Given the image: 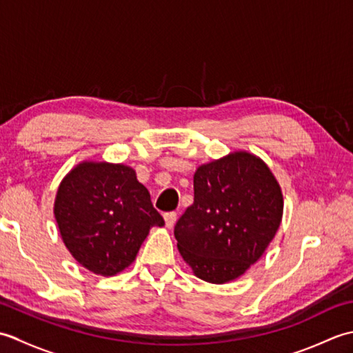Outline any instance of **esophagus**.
<instances>
[{"label":"esophagus","mask_w":353,"mask_h":353,"mask_svg":"<svg viewBox=\"0 0 353 353\" xmlns=\"http://www.w3.org/2000/svg\"><path fill=\"white\" fill-rule=\"evenodd\" d=\"M163 219H165V226H167L168 229H171L176 224L177 214L176 212H167V214L163 215Z\"/></svg>","instance_id":"34e87169"}]
</instances>
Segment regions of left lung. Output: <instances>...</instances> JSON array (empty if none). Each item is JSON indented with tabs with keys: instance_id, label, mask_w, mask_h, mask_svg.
I'll return each instance as SVG.
<instances>
[{
	"instance_id": "left-lung-1",
	"label": "left lung",
	"mask_w": 353,
	"mask_h": 353,
	"mask_svg": "<svg viewBox=\"0 0 353 353\" xmlns=\"http://www.w3.org/2000/svg\"><path fill=\"white\" fill-rule=\"evenodd\" d=\"M282 212L281 186L267 163L229 153L194 174V203L174 228L177 249L200 279L230 282L264 254Z\"/></svg>"
}]
</instances>
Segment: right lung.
I'll return each mask as SVG.
<instances>
[{"mask_svg": "<svg viewBox=\"0 0 353 353\" xmlns=\"http://www.w3.org/2000/svg\"><path fill=\"white\" fill-rule=\"evenodd\" d=\"M54 216L74 259L100 276H115L129 267L150 229L165 224L133 168L92 161L63 177Z\"/></svg>", "mask_w": 353, "mask_h": 353, "instance_id": "1", "label": "right lung"}]
</instances>
